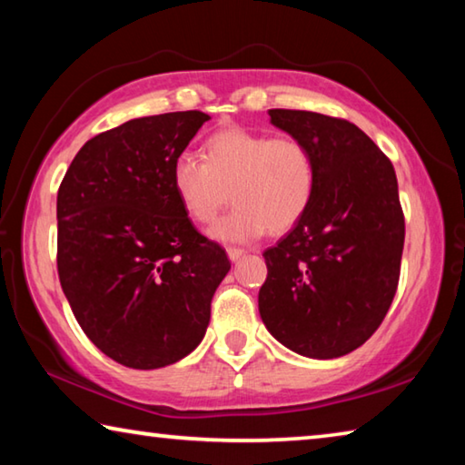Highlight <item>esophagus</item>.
Here are the masks:
<instances>
[{
  "label": "esophagus",
  "instance_id": "esophagus-1",
  "mask_svg": "<svg viewBox=\"0 0 465 465\" xmlns=\"http://www.w3.org/2000/svg\"><path fill=\"white\" fill-rule=\"evenodd\" d=\"M227 256H230V261H233V262H235L238 259H242V256H244V250L230 246V248H227Z\"/></svg>",
  "mask_w": 465,
  "mask_h": 465
}]
</instances>
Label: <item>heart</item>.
<instances>
[{"mask_svg": "<svg viewBox=\"0 0 465 465\" xmlns=\"http://www.w3.org/2000/svg\"><path fill=\"white\" fill-rule=\"evenodd\" d=\"M169 182L182 211L198 225L213 223L232 196L235 209L211 233L225 242H248L267 230L290 232L306 215L316 163L300 138L225 128L204 140L203 161L178 154Z\"/></svg>", "mask_w": 465, "mask_h": 465, "instance_id": "b5f03b06", "label": "heart"}]
</instances>
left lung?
I'll return each mask as SVG.
<instances>
[{
    "label": "left lung",
    "instance_id": "8db88e82",
    "mask_svg": "<svg viewBox=\"0 0 465 465\" xmlns=\"http://www.w3.org/2000/svg\"><path fill=\"white\" fill-rule=\"evenodd\" d=\"M269 115L312 151L316 188L306 215L264 250L261 319L300 356H345L379 329L400 283L405 221L395 169L348 120L298 109Z\"/></svg>",
    "mask_w": 465,
    "mask_h": 465
}]
</instances>
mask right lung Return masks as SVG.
<instances>
[{"label": "right lung", "instance_id": "add662e5", "mask_svg": "<svg viewBox=\"0 0 465 465\" xmlns=\"http://www.w3.org/2000/svg\"><path fill=\"white\" fill-rule=\"evenodd\" d=\"M211 120L136 117L78 151L57 190V272L86 337L115 362L163 368L203 341L232 262L196 232L172 163Z\"/></svg>", "mask_w": 465, "mask_h": 465}]
</instances>
